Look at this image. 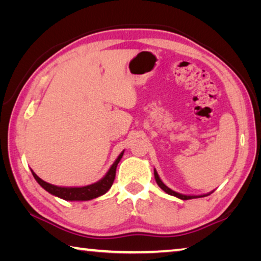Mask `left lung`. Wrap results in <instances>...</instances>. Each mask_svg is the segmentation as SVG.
Here are the masks:
<instances>
[{
    "mask_svg": "<svg viewBox=\"0 0 261 261\" xmlns=\"http://www.w3.org/2000/svg\"><path fill=\"white\" fill-rule=\"evenodd\" d=\"M154 177H155V180H156V183H158V185L159 187H160L163 191H165L166 193H168V194H170V196H174V197H177V198H179V199H182V200H189V199H193V198H201V197H206V196H210V194L213 192H210V193H206V194H200V196H189V194H182V193H178V192H176V191H174V190H171L170 188H168L167 185L162 182L161 180V178H160V176H159V174H158V171L154 169Z\"/></svg>",
    "mask_w": 261,
    "mask_h": 261,
    "instance_id": "1",
    "label": "left lung"
}]
</instances>
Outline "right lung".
<instances>
[{
	"mask_svg": "<svg viewBox=\"0 0 261 261\" xmlns=\"http://www.w3.org/2000/svg\"><path fill=\"white\" fill-rule=\"evenodd\" d=\"M123 154H124V151L117 156L112 167L109 168L107 174H106L102 178L93 184L85 185V187H57V185H53L50 183L45 182V180L39 177L33 170L31 171H32V175L35 180L40 184V187L45 189L47 192L53 194V196L59 197L61 199L69 201H86L102 196V194H105L110 188H112L115 179V175H116V168L118 162L121 161Z\"/></svg>",
	"mask_w": 261,
	"mask_h": 261,
	"instance_id": "obj_1",
	"label": "right lung"
}]
</instances>
